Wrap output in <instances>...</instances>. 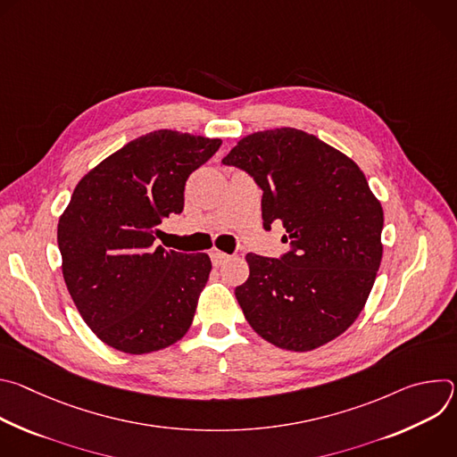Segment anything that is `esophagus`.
I'll return each instance as SVG.
<instances>
[{
    "instance_id": "34e87169",
    "label": "esophagus",
    "mask_w": 457,
    "mask_h": 457,
    "mask_svg": "<svg viewBox=\"0 0 457 457\" xmlns=\"http://www.w3.org/2000/svg\"><path fill=\"white\" fill-rule=\"evenodd\" d=\"M210 256H212L213 266H222V264H226L228 260H229V254H226V253H222V251H219V249H212Z\"/></svg>"
}]
</instances>
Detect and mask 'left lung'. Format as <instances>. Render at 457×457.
<instances>
[{
    "label": "left lung",
    "instance_id": "1",
    "mask_svg": "<svg viewBox=\"0 0 457 457\" xmlns=\"http://www.w3.org/2000/svg\"><path fill=\"white\" fill-rule=\"evenodd\" d=\"M224 166L262 189V224L280 220L289 251L247 253L235 289L251 328L287 351H312L340 337L361 312L381 262L383 210L361 170L302 129L244 137Z\"/></svg>",
    "mask_w": 457,
    "mask_h": 457
}]
</instances>
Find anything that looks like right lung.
Here are the masks:
<instances>
[{
	"mask_svg": "<svg viewBox=\"0 0 457 457\" xmlns=\"http://www.w3.org/2000/svg\"><path fill=\"white\" fill-rule=\"evenodd\" d=\"M220 139L159 129L122 146L76 186L57 224L62 277L88 328L106 345L146 354L184 337L212 260L155 245L184 208L187 177Z\"/></svg>",
	"mask_w": 457,
	"mask_h": 457,
	"instance_id": "add662e5",
	"label": "right lung"
}]
</instances>
